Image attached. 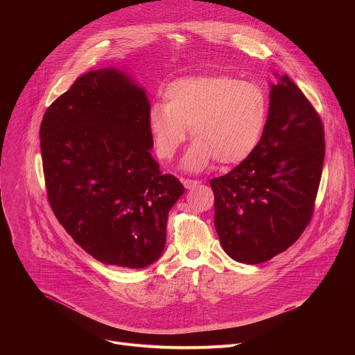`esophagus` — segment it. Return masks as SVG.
Returning <instances> with one entry per match:
<instances>
[{"mask_svg":"<svg viewBox=\"0 0 355 355\" xmlns=\"http://www.w3.org/2000/svg\"><path fill=\"white\" fill-rule=\"evenodd\" d=\"M182 184L187 189H193L196 185H199V181H196V180H182Z\"/></svg>","mask_w":355,"mask_h":355,"instance_id":"1","label":"esophagus"}]
</instances>
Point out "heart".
I'll list each match as a JSON object with an SVG mask.
<instances>
[{
	"label": "heart",
	"mask_w": 355,
	"mask_h": 355,
	"mask_svg": "<svg viewBox=\"0 0 355 355\" xmlns=\"http://www.w3.org/2000/svg\"><path fill=\"white\" fill-rule=\"evenodd\" d=\"M153 104L147 128L156 155L171 160L187 140L195 139L182 168L199 173L216 160L225 166L245 162L257 150L268 119V98L256 83L230 76H191L174 80Z\"/></svg>",
	"instance_id": "obj_1"
}]
</instances>
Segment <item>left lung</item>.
Here are the masks:
<instances>
[{
    "label": "left lung",
    "mask_w": 355,
    "mask_h": 355,
    "mask_svg": "<svg viewBox=\"0 0 355 355\" xmlns=\"http://www.w3.org/2000/svg\"><path fill=\"white\" fill-rule=\"evenodd\" d=\"M263 139L245 162L211 180L215 227L226 254L260 264L291 247L313 214L323 162L324 130L308 98L274 73Z\"/></svg>",
    "instance_id": "1"
}]
</instances>
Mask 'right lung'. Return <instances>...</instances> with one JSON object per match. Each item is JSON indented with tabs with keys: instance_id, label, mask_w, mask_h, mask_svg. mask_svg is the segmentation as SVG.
<instances>
[{
	"instance_id": "right-lung-1",
	"label": "right lung",
	"mask_w": 355,
	"mask_h": 355,
	"mask_svg": "<svg viewBox=\"0 0 355 355\" xmlns=\"http://www.w3.org/2000/svg\"><path fill=\"white\" fill-rule=\"evenodd\" d=\"M148 99L128 71L91 70L50 105L40 125L47 198L58 220L103 264L144 268L166 245L182 184L162 174Z\"/></svg>"
}]
</instances>
